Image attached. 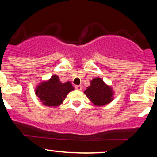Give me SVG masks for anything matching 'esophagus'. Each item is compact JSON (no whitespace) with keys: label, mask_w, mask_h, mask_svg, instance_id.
I'll return each mask as SVG.
<instances>
[{"label":"esophagus","mask_w":157,"mask_h":157,"mask_svg":"<svg viewBox=\"0 0 157 157\" xmlns=\"http://www.w3.org/2000/svg\"><path fill=\"white\" fill-rule=\"evenodd\" d=\"M75 89L77 90H79V91H80V90H82V86H81V85H80V86H75Z\"/></svg>","instance_id":"34e87169"}]
</instances>
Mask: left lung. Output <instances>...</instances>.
<instances>
[{"label":"left lung","instance_id":"8db88e82","mask_svg":"<svg viewBox=\"0 0 157 157\" xmlns=\"http://www.w3.org/2000/svg\"><path fill=\"white\" fill-rule=\"evenodd\" d=\"M90 83L84 94L94 105L103 106L112 101L114 92L112 88L105 84L102 78L94 77L90 81Z\"/></svg>","mask_w":157,"mask_h":157}]
</instances>
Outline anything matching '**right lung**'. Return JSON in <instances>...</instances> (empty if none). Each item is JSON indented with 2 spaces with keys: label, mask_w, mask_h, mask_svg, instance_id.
Wrapping results in <instances>:
<instances>
[{
  "label": "right lung",
  "mask_w": 157,
  "mask_h": 157,
  "mask_svg": "<svg viewBox=\"0 0 157 157\" xmlns=\"http://www.w3.org/2000/svg\"><path fill=\"white\" fill-rule=\"evenodd\" d=\"M74 89L69 81L63 83L58 76L54 75L49 80L42 81L37 85L35 94L44 105L57 107L63 103L68 94Z\"/></svg>",
  "instance_id": "add662e5"
}]
</instances>
